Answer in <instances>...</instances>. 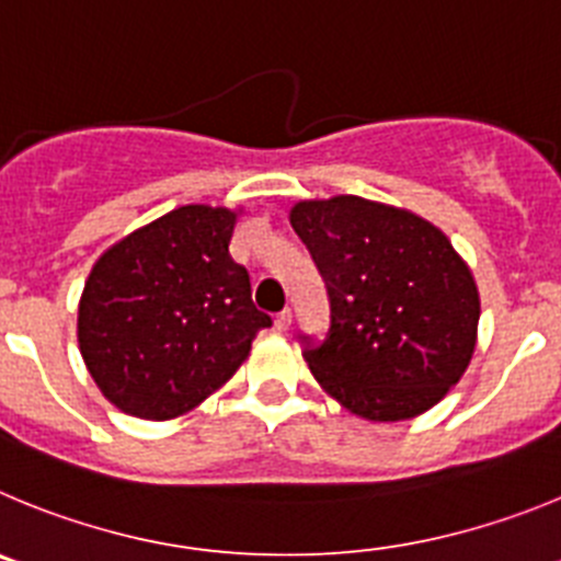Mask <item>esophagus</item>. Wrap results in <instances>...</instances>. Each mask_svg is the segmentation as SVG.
<instances>
[{
	"label": "esophagus",
	"mask_w": 561,
	"mask_h": 561,
	"mask_svg": "<svg viewBox=\"0 0 561 561\" xmlns=\"http://www.w3.org/2000/svg\"><path fill=\"white\" fill-rule=\"evenodd\" d=\"M290 324H293V312L290 310H282L279 316H276V330H290Z\"/></svg>",
	"instance_id": "34e87169"
}]
</instances>
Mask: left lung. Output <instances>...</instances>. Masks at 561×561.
<instances>
[{
  "mask_svg": "<svg viewBox=\"0 0 561 561\" xmlns=\"http://www.w3.org/2000/svg\"><path fill=\"white\" fill-rule=\"evenodd\" d=\"M290 224L330 290V335L305 352L318 386L366 422L431 411L467 371L481 318L450 237L360 195L299 201Z\"/></svg>",
  "mask_w": 561,
  "mask_h": 561,
  "instance_id": "left-lung-1",
  "label": "left lung"
}]
</instances>
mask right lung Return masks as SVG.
Masks as SVG:
<instances>
[{
	"label": "right lung",
	"mask_w": 561,
	"mask_h": 561,
	"mask_svg": "<svg viewBox=\"0 0 561 561\" xmlns=\"http://www.w3.org/2000/svg\"><path fill=\"white\" fill-rule=\"evenodd\" d=\"M243 209L186 204L130 231L92 265L78 346L123 413L168 422L195 411L243 366L268 312L229 243Z\"/></svg>",
	"instance_id": "1"
}]
</instances>
